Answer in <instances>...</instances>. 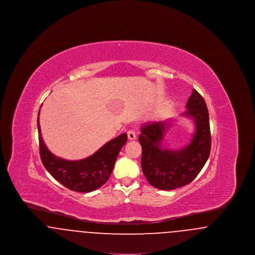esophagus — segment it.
Segmentation results:
<instances>
[{
    "label": "esophagus",
    "mask_w": 255,
    "mask_h": 255,
    "mask_svg": "<svg viewBox=\"0 0 255 255\" xmlns=\"http://www.w3.org/2000/svg\"><path fill=\"white\" fill-rule=\"evenodd\" d=\"M127 135H128V138H129L130 140H133V139H135V137H136L135 133H134V131H133V130H129V131L127 132Z\"/></svg>",
    "instance_id": "obj_1"
}]
</instances>
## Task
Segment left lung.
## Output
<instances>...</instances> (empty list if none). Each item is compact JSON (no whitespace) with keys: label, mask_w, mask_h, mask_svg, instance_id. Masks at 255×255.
Listing matches in <instances>:
<instances>
[{"label":"left lung","mask_w":255,"mask_h":255,"mask_svg":"<svg viewBox=\"0 0 255 255\" xmlns=\"http://www.w3.org/2000/svg\"><path fill=\"white\" fill-rule=\"evenodd\" d=\"M186 109L182 116L193 120L195 132L191 141L182 149L162 147L170 120L147 122L140 128L141 168L148 182L161 190H173L190 183L203 169L210 154L208 111L204 97L196 90L187 100Z\"/></svg>","instance_id":"1"}]
</instances>
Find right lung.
I'll list each match as a JSON object with an SVG mask.
<instances>
[{"label":"right lung","mask_w":255,"mask_h":255,"mask_svg":"<svg viewBox=\"0 0 255 255\" xmlns=\"http://www.w3.org/2000/svg\"><path fill=\"white\" fill-rule=\"evenodd\" d=\"M39 147L41 160L49 174L65 187L76 192H91L102 186L112 174L116 159L122 146L127 141V134L122 133L108 141L95 154L80 160H68L53 155L45 144L39 124Z\"/></svg>","instance_id":"1"}]
</instances>
